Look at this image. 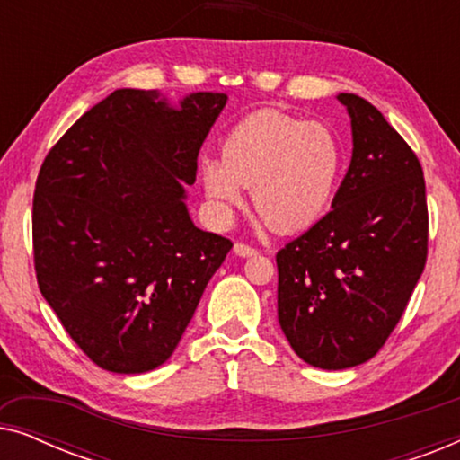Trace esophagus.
<instances>
[{
  "mask_svg": "<svg viewBox=\"0 0 460 460\" xmlns=\"http://www.w3.org/2000/svg\"><path fill=\"white\" fill-rule=\"evenodd\" d=\"M234 253L238 257H253V255H257V249L249 247V244H244V243H236L234 244Z\"/></svg>",
  "mask_w": 460,
  "mask_h": 460,
  "instance_id": "1",
  "label": "esophagus"
}]
</instances>
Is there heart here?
I'll return each mask as SVG.
<instances>
[{"instance_id": "b5f03b06", "label": "heart", "mask_w": 460, "mask_h": 460, "mask_svg": "<svg viewBox=\"0 0 460 460\" xmlns=\"http://www.w3.org/2000/svg\"><path fill=\"white\" fill-rule=\"evenodd\" d=\"M341 169L343 146L331 128L263 109L230 129L222 159L200 161V180L222 217L244 203L251 186L257 213L288 234L323 216Z\"/></svg>"}]
</instances>
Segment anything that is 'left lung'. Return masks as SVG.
Masks as SVG:
<instances>
[{"instance_id":"left-lung-1","label":"left lung","mask_w":460,"mask_h":460,"mask_svg":"<svg viewBox=\"0 0 460 460\" xmlns=\"http://www.w3.org/2000/svg\"><path fill=\"white\" fill-rule=\"evenodd\" d=\"M351 163L332 209L276 253L279 323L295 354L324 370L370 360L392 335L427 260V200L417 155L356 93Z\"/></svg>"}]
</instances>
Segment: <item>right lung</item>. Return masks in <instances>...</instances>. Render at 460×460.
<instances>
[{"label": "right lung", "mask_w": 460, "mask_h": 460, "mask_svg": "<svg viewBox=\"0 0 460 460\" xmlns=\"http://www.w3.org/2000/svg\"><path fill=\"white\" fill-rule=\"evenodd\" d=\"M228 96L115 90L40 169L33 251L40 291L100 368L140 375L178 348L232 249L186 207L197 159Z\"/></svg>", "instance_id": "obj_1"}]
</instances>
